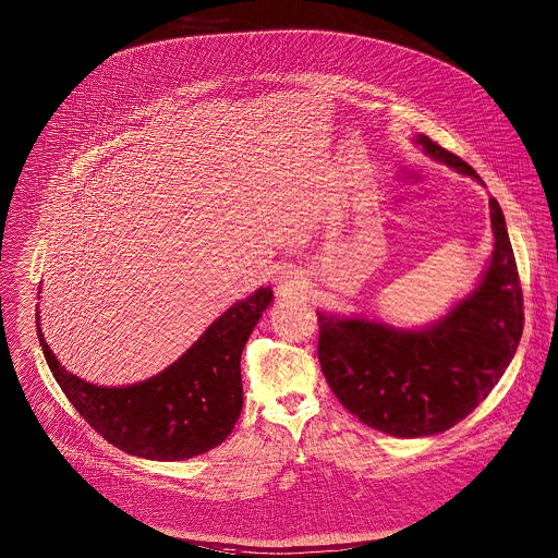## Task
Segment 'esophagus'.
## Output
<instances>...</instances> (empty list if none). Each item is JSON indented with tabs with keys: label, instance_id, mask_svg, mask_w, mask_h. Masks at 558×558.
Masks as SVG:
<instances>
[{
	"label": "esophagus",
	"instance_id": "esophagus-1",
	"mask_svg": "<svg viewBox=\"0 0 558 558\" xmlns=\"http://www.w3.org/2000/svg\"><path fill=\"white\" fill-rule=\"evenodd\" d=\"M276 284L280 291L284 293H293V291H302L304 289V278L298 269L293 267H282L276 271Z\"/></svg>",
	"mask_w": 558,
	"mask_h": 558
}]
</instances>
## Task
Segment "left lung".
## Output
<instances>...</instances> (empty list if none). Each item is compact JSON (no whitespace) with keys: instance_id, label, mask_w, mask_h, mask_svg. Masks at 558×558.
<instances>
[{"instance_id":"left-lung-1","label":"left lung","mask_w":558,"mask_h":558,"mask_svg":"<svg viewBox=\"0 0 558 558\" xmlns=\"http://www.w3.org/2000/svg\"><path fill=\"white\" fill-rule=\"evenodd\" d=\"M425 155L481 177L427 135ZM494 250L474 289L423 328L317 311L319 362L336 399L360 423L397 438H427L463 421L500 381L524 328L522 287L502 209L489 198Z\"/></svg>"}]
</instances>
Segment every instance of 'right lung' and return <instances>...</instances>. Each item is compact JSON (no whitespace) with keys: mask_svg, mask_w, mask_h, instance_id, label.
Wrapping results in <instances>:
<instances>
[{"mask_svg":"<svg viewBox=\"0 0 558 558\" xmlns=\"http://www.w3.org/2000/svg\"><path fill=\"white\" fill-rule=\"evenodd\" d=\"M271 300V287L256 289L161 373L126 386L90 384L66 371L43 336L38 311L36 330L56 381L95 432L129 454L181 461L232 434L243 408L241 351Z\"/></svg>","mask_w":558,"mask_h":558,"instance_id":"1","label":"right lung"}]
</instances>
